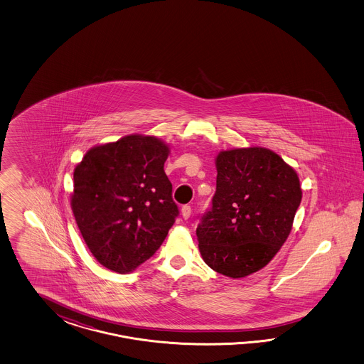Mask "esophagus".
I'll return each instance as SVG.
<instances>
[{
  "instance_id": "1",
  "label": "esophagus",
  "mask_w": 364,
  "mask_h": 364,
  "mask_svg": "<svg viewBox=\"0 0 364 364\" xmlns=\"http://www.w3.org/2000/svg\"><path fill=\"white\" fill-rule=\"evenodd\" d=\"M191 213H192V210H191L189 205H183V207H181V216H183V219H186V220L189 219Z\"/></svg>"
}]
</instances>
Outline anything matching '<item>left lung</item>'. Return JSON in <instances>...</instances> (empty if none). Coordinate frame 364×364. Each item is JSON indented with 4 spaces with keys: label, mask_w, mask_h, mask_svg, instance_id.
Here are the masks:
<instances>
[{
    "label": "left lung",
    "mask_w": 364,
    "mask_h": 364,
    "mask_svg": "<svg viewBox=\"0 0 364 364\" xmlns=\"http://www.w3.org/2000/svg\"><path fill=\"white\" fill-rule=\"evenodd\" d=\"M216 169L212 208L196 230L198 250L213 271L239 279L279 252L292 230L301 188L295 169L260 146L223 151Z\"/></svg>",
    "instance_id": "obj_1"
}]
</instances>
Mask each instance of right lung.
<instances>
[{"label": "right lung", "instance_id": "obj_1", "mask_svg": "<svg viewBox=\"0 0 364 364\" xmlns=\"http://www.w3.org/2000/svg\"><path fill=\"white\" fill-rule=\"evenodd\" d=\"M166 144L131 134L89 149L70 198L78 230L100 264L128 274L166 240L178 216L164 172Z\"/></svg>", "mask_w": 364, "mask_h": 364}]
</instances>
